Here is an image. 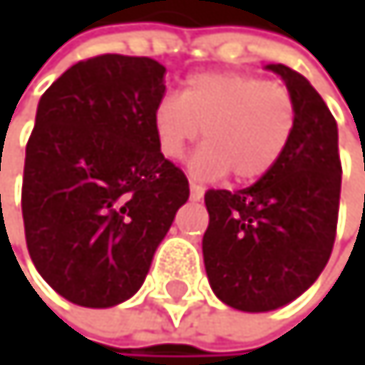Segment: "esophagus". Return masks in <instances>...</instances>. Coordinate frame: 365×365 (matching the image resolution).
<instances>
[{
	"instance_id": "obj_1",
	"label": "esophagus",
	"mask_w": 365,
	"mask_h": 365,
	"mask_svg": "<svg viewBox=\"0 0 365 365\" xmlns=\"http://www.w3.org/2000/svg\"><path fill=\"white\" fill-rule=\"evenodd\" d=\"M203 186H199V184H195V181H190V199L192 201H201L203 199Z\"/></svg>"
}]
</instances>
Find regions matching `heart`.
<instances>
[{"instance_id":"obj_1","label":"heart","mask_w":365,"mask_h":365,"mask_svg":"<svg viewBox=\"0 0 365 365\" xmlns=\"http://www.w3.org/2000/svg\"><path fill=\"white\" fill-rule=\"evenodd\" d=\"M155 133L166 158L179 160L203 129L205 144L192 158L201 179L234 175L250 184L272 173L298 127L291 89L243 72L192 74L181 96H164L155 107Z\"/></svg>"}]
</instances>
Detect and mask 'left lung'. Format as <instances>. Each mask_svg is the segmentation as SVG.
Listing matches in <instances>:
<instances>
[{"instance_id": "left-lung-1", "label": "left lung", "mask_w": 365, "mask_h": 365, "mask_svg": "<svg viewBox=\"0 0 365 365\" xmlns=\"http://www.w3.org/2000/svg\"><path fill=\"white\" fill-rule=\"evenodd\" d=\"M298 127L278 166L243 190H207L203 262L210 287L232 309L289 304L317 280L333 252L341 192L337 122L313 85L287 65Z\"/></svg>"}]
</instances>
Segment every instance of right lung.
Segmentation results:
<instances>
[{"label": "right lung", "mask_w": 365, "mask_h": 365, "mask_svg": "<svg viewBox=\"0 0 365 365\" xmlns=\"http://www.w3.org/2000/svg\"><path fill=\"white\" fill-rule=\"evenodd\" d=\"M164 76L155 58L101 54L38 101L21 186L26 245L43 280L78 307L129 300L188 201L153 122Z\"/></svg>", "instance_id": "obj_1"}]
</instances>
